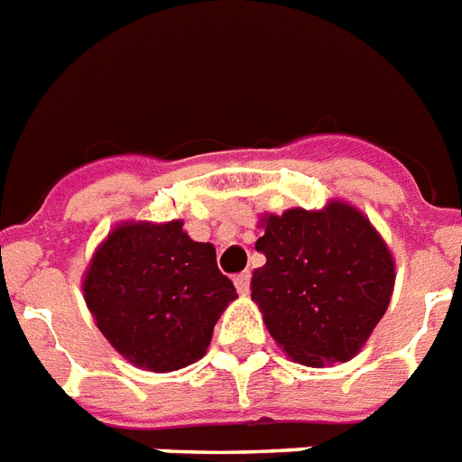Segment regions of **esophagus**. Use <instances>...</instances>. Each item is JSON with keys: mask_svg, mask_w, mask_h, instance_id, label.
I'll return each instance as SVG.
<instances>
[{"mask_svg": "<svg viewBox=\"0 0 462 462\" xmlns=\"http://www.w3.org/2000/svg\"><path fill=\"white\" fill-rule=\"evenodd\" d=\"M249 281H252V273H249V271L235 275V288H237L239 295H246V292H249Z\"/></svg>", "mask_w": 462, "mask_h": 462, "instance_id": "esophagus-1", "label": "esophagus"}]
</instances>
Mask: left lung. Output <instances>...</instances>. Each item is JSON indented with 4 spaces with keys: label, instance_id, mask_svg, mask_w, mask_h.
I'll return each instance as SVG.
<instances>
[{
    "label": "left lung",
    "instance_id": "8db88e82",
    "mask_svg": "<svg viewBox=\"0 0 462 462\" xmlns=\"http://www.w3.org/2000/svg\"><path fill=\"white\" fill-rule=\"evenodd\" d=\"M252 300L275 343L307 366L347 362L386 314L393 256L372 223L347 203L263 217Z\"/></svg>",
    "mask_w": 462,
    "mask_h": 462
}]
</instances>
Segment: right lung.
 <instances>
[{
  "label": "right lung",
  "mask_w": 462,
  "mask_h": 462,
  "mask_svg": "<svg viewBox=\"0 0 462 462\" xmlns=\"http://www.w3.org/2000/svg\"><path fill=\"white\" fill-rule=\"evenodd\" d=\"M181 220L125 223L105 239L83 281L97 328L132 365L174 372L206 355L213 326L237 297L216 246Z\"/></svg>",
  "instance_id": "add662e5"
}]
</instances>
